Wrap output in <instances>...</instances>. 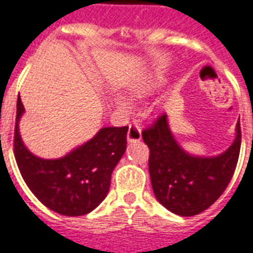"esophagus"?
Masks as SVG:
<instances>
[{
	"instance_id": "1",
	"label": "esophagus",
	"mask_w": 253,
	"mask_h": 253,
	"mask_svg": "<svg viewBox=\"0 0 253 253\" xmlns=\"http://www.w3.org/2000/svg\"><path fill=\"white\" fill-rule=\"evenodd\" d=\"M141 139V128L137 123H131L127 131V141L133 143V141H139Z\"/></svg>"
}]
</instances>
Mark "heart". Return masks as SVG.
<instances>
[{"label": "heart", "mask_w": 253, "mask_h": 253, "mask_svg": "<svg viewBox=\"0 0 253 253\" xmlns=\"http://www.w3.org/2000/svg\"><path fill=\"white\" fill-rule=\"evenodd\" d=\"M162 83H164V82H162V78H149L148 80H144V82H141V83L132 85V87L130 88V94L132 97H141V96H144V94L149 93V92L155 91V89H157L159 87H161ZM116 105L118 106V109L123 110V112H127V110H130L131 109V104L127 101L125 97H117Z\"/></svg>", "instance_id": "heart-1"}]
</instances>
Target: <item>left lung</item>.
Segmentation results:
<instances>
[{"instance_id":"1","label":"left lung","mask_w":253,"mask_h":253,"mask_svg":"<svg viewBox=\"0 0 253 253\" xmlns=\"http://www.w3.org/2000/svg\"><path fill=\"white\" fill-rule=\"evenodd\" d=\"M141 136L149 148V175L156 199L174 214L191 217L204 212L233 178L240 151L239 121L233 144L217 156L184 151L170 130L166 114Z\"/></svg>"}]
</instances>
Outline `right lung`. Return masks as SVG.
<instances>
[{
    "label": "right lung",
    "instance_id": "1",
    "mask_svg": "<svg viewBox=\"0 0 253 253\" xmlns=\"http://www.w3.org/2000/svg\"><path fill=\"white\" fill-rule=\"evenodd\" d=\"M24 113L16 101L14 153L24 182L39 200L59 214L92 212L110 188L112 173L126 151L127 127H102L91 140L59 159H41L28 151L19 132Z\"/></svg>",
    "mask_w": 253,
    "mask_h": 253
}]
</instances>
